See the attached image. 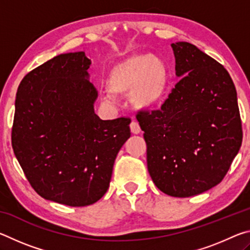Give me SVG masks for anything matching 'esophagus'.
<instances>
[{"label":"esophagus","mask_w":250,"mask_h":250,"mask_svg":"<svg viewBox=\"0 0 250 250\" xmlns=\"http://www.w3.org/2000/svg\"><path fill=\"white\" fill-rule=\"evenodd\" d=\"M130 130H131V132L134 133V134H138V133L141 132V128H140V125H139V124H138L137 121L131 122V124H130Z\"/></svg>","instance_id":"1"}]
</instances>
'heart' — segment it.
<instances>
[{
	"mask_svg": "<svg viewBox=\"0 0 250 250\" xmlns=\"http://www.w3.org/2000/svg\"><path fill=\"white\" fill-rule=\"evenodd\" d=\"M168 83L170 71L162 58L153 54H132L111 67L103 100L113 104L115 95L130 92L134 107L151 109L166 97Z\"/></svg>",
	"mask_w": 250,
	"mask_h": 250,
	"instance_id": "b5f03b06",
	"label": "heart"
}]
</instances>
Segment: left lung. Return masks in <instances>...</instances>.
Segmentation results:
<instances>
[{"label": "left lung", "instance_id": "left-lung-1", "mask_svg": "<svg viewBox=\"0 0 250 250\" xmlns=\"http://www.w3.org/2000/svg\"><path fill=\"white\" fill-rule=\"evenodd\" d=\"M171 46L180 82L160 110L140 111L137 119L155 186L188 197L221 183L242 146V120L224 66L188 42Z\"/></svg>", "mask_w": 250, "mask_h": 250}]
</instances>
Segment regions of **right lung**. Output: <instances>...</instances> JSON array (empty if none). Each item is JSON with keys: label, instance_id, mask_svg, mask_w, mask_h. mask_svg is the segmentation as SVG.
<instances>
[{"label": "right lung", "instance_id": "add662e5", "mask_svg": "<svg viewBox=\"0 0 250 250\" xmlns=\"http://www.w3.org/2000/svg\"><path fill=\"white\" fill-rule=\"evenodd\" d=\"M83 52L61 54L21 82L12 146L35 192L68 206L94 204L109 188L115 160L130 138L129 118L101 120Z\"/></svg>", "mask_w": 250, "mask_h": 250}]
</instances>
